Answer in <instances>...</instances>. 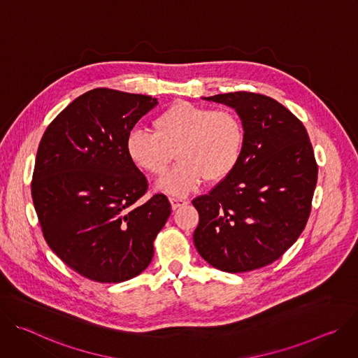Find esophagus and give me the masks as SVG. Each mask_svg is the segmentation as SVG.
Instances as JSON below:
<instances>
[{
  "label": "esophagus",
  "mask_w": 358,
  "mask_h": 358,
  "mask_svg": "<svg viewBox=\"0 0 358 358\" xmlns=\"http://www.w3.org/2000/svg\"><path fill=\"white\" fill-rule=\"evenodd\" d=\"M170 202H171V208L176 211L184 206H187L188 201L187 199H181V198H170Z\"/></svg>",
  "instance_id": "esophagus-1"
}]
</instances>
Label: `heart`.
I'll return each mask as SVG.
<instances>
[{"mask_svg": "<svg viewBox=\"0 0 358 358\" xmlns=\"http://www.w3.org/2000/svg\"><path fill=\"white\" fill-rule=\"evenodd\" d=\"M155 133L133 130L126 138L130 162L150 176H163L174 162L180 164L157 182L171 196H185L203 180L221 182L238 167L245 145V129L229 109H211L189 101L162 112L152 122Z\"/></svg>", "mask_w": 358, "mask_h": 358, "instance_id": "heart-1", "label": "heart"}]
</instances>
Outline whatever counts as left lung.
Instances as JSON below:
<instances>
[{"mask_svg": "<svg viewBox=\"0 0 358 358\" xmlns=\"http://www.w3.org/2000/svg\"><path fill=\"white\" fill-rule=\"evenodd\" d=\"M236 110L245 145L235 171L192 199L194 245L211 266L241 273L271 265L308 224L317 163L303 123L272 97L234 92L203 97Z\"/></svg>", "mask_w": 358, "mask_h": 358, "instance_id": "1", "label": "left lung"}]
</instances>
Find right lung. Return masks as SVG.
<instances>
[{
    "mask_svg": "<svg viewBox=\"0 0 358 358\" xmlns=\"http://www.w3.org/2000/svg\"><path fill=\"white\" fill-rule=\"evenodd\" d=\"M156 97L97 87L50 123L38 147L31 194L43 238L71 269L100 283L140 275L171 214L164 194L137 203L144 174L126 138Z\"/></svg>",
    "mask_w": 358,
    "mask_h": 358,
    "instance_id": "1",
    "label": "right lung"
}]
</instances>
